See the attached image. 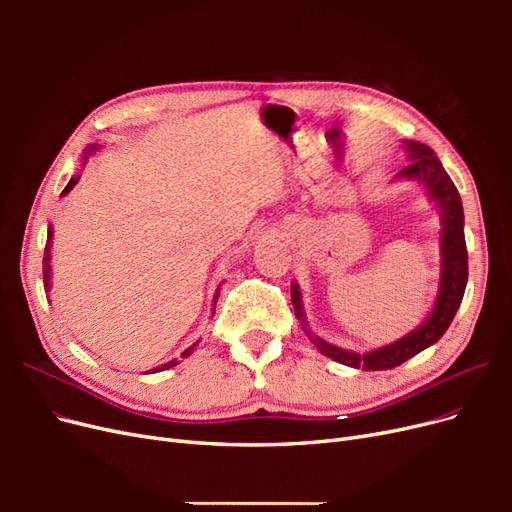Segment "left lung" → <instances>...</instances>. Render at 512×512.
<instances>
[{
    "label": "left lung",
    "mask_w": 512,
    "mask_h": 512,
    "mask_svg": "<svg viewBox=\"0 0 512 512\" xmlns=\"http://www.w3.org/2000/svg\"><path fill=\"white\" fill-rule=\"evenodd\" d=\"M406 149L410 151V164L406 168H401L399 177L421 181L427 188V194L436 200V205L440 207V213H442L440 290H438L436 305H433V312L427 316V320L406 337L397 339L395 344L371 350L367 354H356L344 348H337L333 344H327L320 337L312 339V342L318 346V350L322 354H327L329 359L348 367H356V369L361 367L365 371L393 369L404 361L412 359L414 354L429 348L431 344H436L438 339L446 333L448 324L453 322L468 284V250H466V237H463L461 196L451 177L446 175V170L442 162L436 158L433 149L416 141H406ZM290 292H292L294 314H297V318L305 324L299 286L292 284Z\"/></svg>",
    "instance_id": "1"
}]
</instances>
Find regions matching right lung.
<instances>
[{
  "instance_id": "1",
  "label": "right lung",
  "mask_w": 512,
  "mask_h": 512,
  "mask_svg": "<svg viewBox=\"0 0 512 512\" xmlns=\"http://www.w3.org/2000/svg\"><path fill=\"white\" fill-rule=\"evenodd\" d=\"M91 151H96V145H91L89 147V153ZM76 181H79V177H72L70 179V183L66 185L64 188V192L61 194H68L74 185H76ZM51 237H53V230H51V226H49V235H46V247H44V258H42V277H44V290L49 292L51 290ZM220 292V290H218ZM215 301H218V294H215ZM215 301H213V305H215ZM196 346V344H194ZM194 346H190L188 350H185L181 356H188L192 350H194ZM179 361L175 359V361H170V363H164L162 367H156L153 371H162V369H168V367H175Z\"/></svg>"
}]
</instances>
